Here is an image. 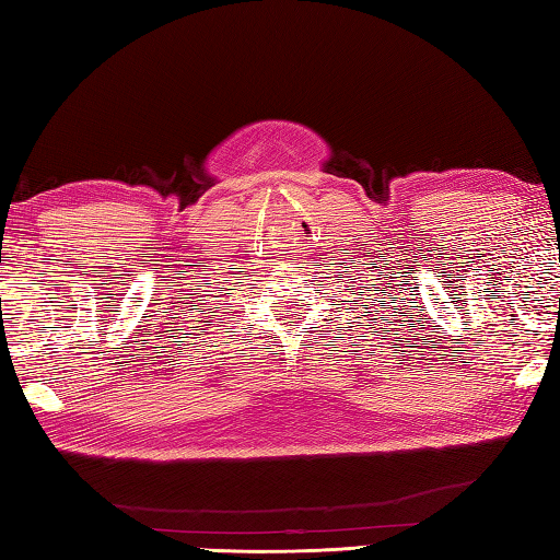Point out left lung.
I'll use <instances>...</instances> for the list:
<instances>
[{"instance_id": "1", "label": "left lung", "mask_w": 560, "mask_h": 560, "mask_svg": "<svg viewBox=\"0 0 560 560\" xmlns=\"http://www.w3.org/2000/svg\"><path fill=\"white\" fill-rule=\"evenodd\" d=\"M371 306H375V303H371ZM368 314H371V311H368ZM360 318V316H358Z\"/></svg>"}]
</instances>
